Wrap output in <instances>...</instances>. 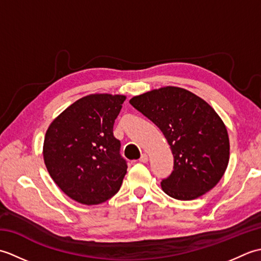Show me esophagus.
<instances>
[{"instance_id": "34e87169", "label": "esophagus", "mask_w": 261, "mask_h": 261, "mask_svg": "<svg viewBox=\"0 0 261 261\" xmlns=\"http://www.w3.org/2000/svg\"><path fill=\"white\" fill-rule=\"evenodd\" d=\"M140 162H141V163H147V162H148V154H147V153H142V154H141Z\"/></svg>"}]
</instances>
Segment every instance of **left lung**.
<instances>
[{"label": "left lung", "instance_id": "obj_1", "mask_svg": "<svg viewBox=\"0 0 261 261\" xmlns=\"http://www.w3.org/2000/svg\"><path fill=\"white\" fill-rule=\"evenodd\" d=\"M130 104L156 124L170 146L174 170L163 179L170 197L191 201L212 190L230 158L228 130L211 105L195 94L165 86L134 96Z\"/></svg>", "mask_w": 261, "mask_h": 261}]
</instances>
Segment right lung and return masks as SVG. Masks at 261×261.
<instances>
[{
    "label": "right lung",
    "mask_w": 261,
    "mask_h": 261,
    "mask_svg": "<svg viewBox=\"0 0 261 261\" xmlns=\"http://www.w3.org/2000/svg\"><path fill=\"white\" fill-rule=\"evenodd\" d=\"M126 96L90 94L64 110L48 126L42 154L49 175L66 195L101 204L119 192L126 174L113 124Z\"/></svg>",
    "instance_id": "right-lung-1"
}]
</instances>
